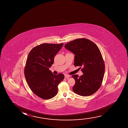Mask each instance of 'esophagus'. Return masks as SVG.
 Listing matches in <instances>:
<instances>
[{
    "instance_id": "obj_1",
    "label": "esophagus",
    "mask_w": 128,
    "mask_h": 128,
    "mask_svg": "<svg viewBox=\"0 0 128 128\" xmlns=\"http://www.w3.org/2000/svg\"><path fill=\"white\" fill-rule=\"evenodd\" d=\"M70 76L67 75V74H66L65 75V78L66 79H68V78L70 77Z\"/></svg>"
}]
</instances>
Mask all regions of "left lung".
Returning a JSON list of instances; mask_svg holds the SVG:
<instances>
[{
    "instance_id": "8db88e82",
    "label": "left lung",
    "mask_w": 128,
    "mask_h": 128,
    "mask_svg": "<svg viewBox=\"0 0 128 128\" xmlns=\"http://www.w3.org/2000/svg\"><path fill=\"white\" fill-rule=\"evenodd\" d=\"M65 48L75 54V66L83 67V75H72L75 80L72 88L74 93L88 96L95 93L102 85L105 65L102 54L96 44L89 39H76L67 43Z\"/></svg>"
}]
</instances>
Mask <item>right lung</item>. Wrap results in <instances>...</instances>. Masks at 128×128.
<instances>
[{
	"instance_id": "obj_1",
	"label": "right lung",
	"mask_w": 128,
	"mask_h": 128,
	"mask_svg": "<svg viewBox=\"0 0 128 128\" xmlns=\"http://www.w3.org/2000/svg\"><path fill=\"white\" fill-rule=\"evenodd\" d=\"M63 46V43L40 44L28 54L24 70L26 82L35 95L44 100L57 94L58 85L64 78L63 74L56 75L49 70L54 56Z\"/></svg>"
}]
</instances>
